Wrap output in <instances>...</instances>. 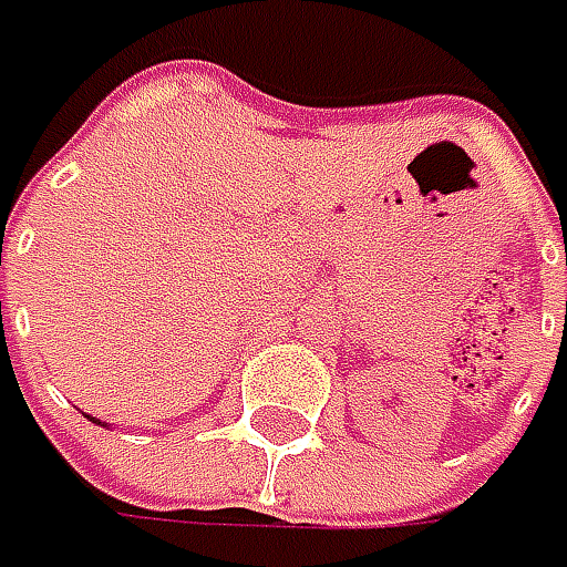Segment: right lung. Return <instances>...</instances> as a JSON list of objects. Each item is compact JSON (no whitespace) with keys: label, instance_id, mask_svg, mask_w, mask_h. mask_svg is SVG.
Segmentation results:
<instances>
[{"label":"right lung","instance_id":"obj_1","mask_svg":"<svg viewBox=\"0 0 567 567\" xmlns=\"http://www.w3.org/2000/svg\"><path fill=\"white\" fill-rule=\"evenodd\" d=\"M87 420H91V423H97V425H100V420H94V416H87Z\"/></svg>","mask_w":567,"mask_h":567}]
</instances>
